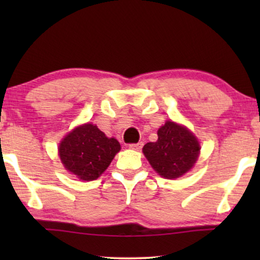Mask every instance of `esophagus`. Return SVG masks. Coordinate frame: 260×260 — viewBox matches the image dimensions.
I'll return each instance as SVG.
<instances>
[{
	"mask_svg": "<svg viewBox=\"0 0 260 260\" xmlns=\"http://www.w3.org/2000/svg\"><path fill=\"white\" fill-rule=\"evenodd\" d=\"M143 147V142H138V143H131L129 144L130 149H134V150H140Z\"/></svg>",
	"mask_w": 260,
	"mask_h": 260,
	"instance_id": "esophagus-1",
	"label": "esophagus"
}]
</instances>
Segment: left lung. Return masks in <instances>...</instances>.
I'll list each match as a JSON object with an SVG mask.
<instances>
[{"instance_id":"left-lung-1","label":"left lung","mask_w":260,"mask_h":260,"mask_svg":"<svg viewBox=\"0 0 260 260\" xmlns=\"http://www.w3.org/2000/svg\"><path fill=\"white\" fill-rule=\"evenodd\" d=\"M157 136V141L144 145L143 152L159 175L176 179L191 169L200 154V144L189 130L168 120L159 127Z\"/></svg>"}]
</instances>
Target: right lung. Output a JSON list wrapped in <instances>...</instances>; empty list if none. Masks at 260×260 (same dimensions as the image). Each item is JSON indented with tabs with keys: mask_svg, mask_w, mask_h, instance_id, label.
I'll list each match as a JSON object with an SVG mask.
<instances>
[{
	"mask_svg": "<svg viewBox=\"0 0 260 260\" xmlns=\"http://www.w3.org/2000/svg\"><path fill=\"white\" fill-rule=\"evenodd\" d=\"M120 144L109 138L93 124L78 126L59 145L65 168L83 181L98 179L119 151Z\"/></svg>",
	"mask_w": 260,
	"mask_h": 260,
	"instance_id": "1",
	"label": "right lung"
}]
</instances>
